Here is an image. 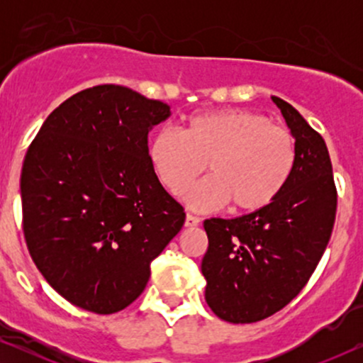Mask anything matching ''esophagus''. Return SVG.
<instances>
[{
	"mask_svg": "<svg viewBox=\"0 0 363 363\" xmlns=\"http://www.w3.org/2000/svg\"><path fill=\"white\" fill-rule=\"evenodd\" d=\"M200 225V218L195 216V215H190V213H186V218H185V226L186 228H195Z\"/></svg>",
	"mask_w": 363,
	"mask_h": 363,
	"instance_id": "34e87169",
	"label": "esophagus"
}]
</instances>
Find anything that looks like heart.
<instances>
[{
  "label": "heart",
  "mask_w": 363,
  "mask_h": 363,
  "mask_svg": "<svg viewBox=\"0 0 363 363\" xmlns=\"http://www.w3.org/2000/svg\"><path fill=\"white\" fill-rule=\"evenodd\" d=\"M148 160L170 193L196 210L230 203L233 211L251 213L271 205L284 191L296 167V142L284 127L247 111H218L190 117L182 133L162 128L148 143Z\"/></svg>",
  "instance_id": "b5f03b06"
}]
</instances>
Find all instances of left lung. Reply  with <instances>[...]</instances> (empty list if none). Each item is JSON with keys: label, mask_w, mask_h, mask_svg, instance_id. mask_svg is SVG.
Instances as JSON below:
<instances>
[{"label": "left lung", "mask_w": 363, "mask_h": 363, "mask_svg": "<svg viewBox=\"0 0 363 363\" xmlns=\"http://www.w3.org/2000/svg\"><path fill=\"white\" fill-rule=\"evenodd\" d=\"M296 140V167L271 205L203 226L205 299L226 322L250 324L299 294L324 255L335 221L337 190L324 138L291 104L272 96Z\"/></svg>", "instance_id": "8db88e82"}]
</instances>
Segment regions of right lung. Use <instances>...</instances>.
Instances as JSON below:
<instances>
[{
    "mask_svg": "<svg viewBox=\"0 0 363 363\" xmlns=\"http://www.w3.org/2000/svg\"><path fill=\"white\" fill-rule=\"evenodd\" d=\"M170 106L128 87L96 86L49 113L21 172L23 230L54 291L96 314L130 306L185 211L148 160V132Z\"/></svg>",
    "mask_w": 363,
    "mask_h": 363,
    "instance_id": "obj_1",
    "label": "right lung"
}]
</instances>
